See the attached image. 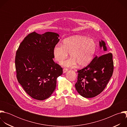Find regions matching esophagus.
Listing matches in <instances>:
<instances>
[{
	"label": "esophagus",
	"instance_id": "esophagus-1",
	"mask_svg": "<svg viewBox=\"0 0 127 127\" xmlns=\"http://www.w3.org/2000/svg\"><path fill=\"white\" fill-rule=\"evenodd\" d=\"M68 71V69L66 68H64L63 69V73H65L67 71Z\"/></svg>",
	"mask_w": 127,
	"mask_h": 127
}]
</instances>
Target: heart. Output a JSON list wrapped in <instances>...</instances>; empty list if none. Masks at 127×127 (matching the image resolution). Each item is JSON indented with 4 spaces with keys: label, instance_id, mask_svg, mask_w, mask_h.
I'll list each match as a JSON object with an SVG mask.
<instances>
[{
    "label": "heart",
    "instance_id": "heart-1",
    "mask_svg": "<svg viewBox=\"0 0 127 127\" xmlns=\"http://www.w3.org/2000/svg\"><path fill=\"white\" fill-rule=\"evenodd\" d=\"M96 50V45L91 38L81 35H75L65 39L62 45H58L53 50L55 60L63 62L70 53L72 57L64 63L68 67H72L78 63L79 66L88 65L93 60Z\"/></svg>",
    "mask_w": 127,
    "mask_h": 127
}]
</instances>
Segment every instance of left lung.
<instances>
[{
    "mask_svg": "<svg viewBox=\"0 0 127 127\" xmlns=\"http://www.w3.org/2000/svg\"><path fill=\"white\" fill-rule=\"evenodd\" d=\"M103 55L94 58L89 65L78 70L77 81L75 86L77 92L84 97L92 98L100 94L105 88L114 71L111 53H107L103 41L99 42Z\"/></svg>",
    "mask_w": 127,
    "mask_h": 127,
    "instance_id": "1",
    "label": "left lung"
}]
</instances>
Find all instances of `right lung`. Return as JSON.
Wrapping results in <instances>:
<instances>
[{
  "label": "right lung",
  "instance_id": "add662e5",
  "mask_svg": "<svg viewBox=\"0 0 127 127\" xmlns=\"http://www.w3.org/2000/svg\"><path fill=\"white\" fill-rule=\"evenodd\" d=\"M59 35L35 32L28 34L16 51L15 65L18 82L32 98L39 100L49 97L55 90L62 68L54 62L53 50Z\"/></svg>",
  "mask_w": 127,
  "mask_h": 127
}]
</instances>
